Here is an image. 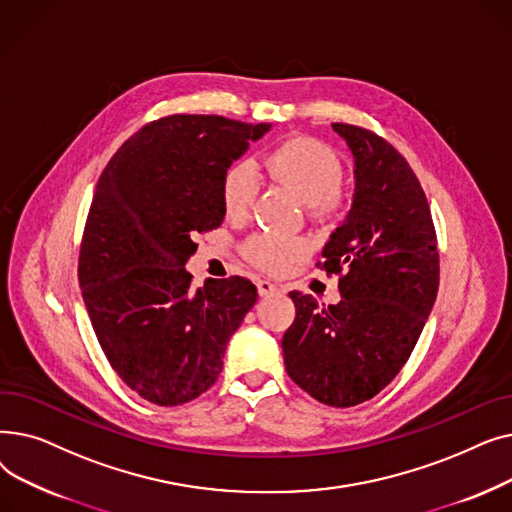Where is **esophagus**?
I'll use <instances>...</instances> for the list:
<instances>
[{"label":"esophagus","instance_id":"1","mask_svg":"<svg viewBox=\"0 0 512 512\" xmlns=\"http://www.w3.org/2000/svg\"><path fill=\"white\" fill-rule=\"evenodd\" d=\"M257 290H259L261 297H267V294L278 292L280 286L274 284V282H270V280H257Z\"/></svg>","mask_w":512,"mask_h":512}]
</instances>
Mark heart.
<instances>
[{"label":"heart","mask_w":512,"mask_h":512,"mask_svg":"<svg viewBox=\"0 0 512 512\" xmlns=\"http://www.w3.org/2000/svg\"><path fill=\"white\" fill-rule=\"evenodd\" d=\"M263 166L278 186L309 207L311 218L328 220L342 209V164L328 145L307 137H294L267 155ZM255 195L257 180L253 168L245 161L230 166L222 178V205L228 218H245L253 207ZM245 253L261 270L276 274L307 253V242L259 232L249 238Z\"/></svg>","instance_id":"1"}]
</instances>
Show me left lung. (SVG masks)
Listing matches in <instances>:
<instances>
[{"instance_id":"1","label":"left lung","mask_w":512,"mask_h":512,"mask_svg":"<svg viewBox=\"0 0 512 512\" xmlns=\"http://www.w3.org/2000/svg\"><path fill=\"white\" fill-rule=\"evenodd\" d=\"M355 159V195L317 263L340 274V303L319 309L292 290L297 317L282 338L292 382L330 407H355L382 392L411 357L432 313L440 259L423 188L378 134L332 124Z\"/></svg>"}]
</instances>
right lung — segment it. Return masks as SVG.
I'll return each mask as SVG.
<instances>
[{
  "mask_svg": "<svg viewBox=\"0 0 512 512\" xmlns=\"http://www.w3.org/2000/svg\"><path fill=\"white\" fill-rule=\"evenodd\" d=\"M272 124L174 114L145 124L99 176L78 282L103 353L159 407L209 390L230 336L257 301L247 278L191 290L195 234L224 220L222 178Z\"/></svg>",
  "mask_w": 512,
  "mask_h": 512,
  "instance_id": "obj_1",
  "label": "right lung"
}]
</instances>
